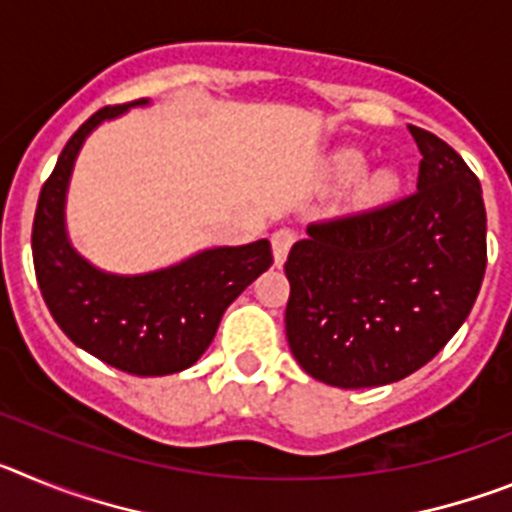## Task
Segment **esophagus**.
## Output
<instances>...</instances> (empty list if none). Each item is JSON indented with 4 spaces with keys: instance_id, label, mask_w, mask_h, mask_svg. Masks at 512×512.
I'll use <instances>...</instances> for the list:
<instances>
[{
    "instance_id": "34e87169",
    "label": "esophagus",
    "mask_w": 512,
    "mask_h": 512,
    "mask_svg": "<svg viewBox=\"0 0 512 512\" xmlns=\"http://www.w3.org/2000/svg\"><path fill=\"white\" fill-rule=\"evenodd\" d=\"M292 243H295V233L287 228L277 230V233L271 235V253H274V264L282 266L284 261H287V253H289V248H292Z\"/></svg>"
}]
</instances>
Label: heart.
Instances as JSON below:
<instances>
[{"label":"heart","instance_id":"heart-1","mask_svg":"<svg viewBox=\"0 0 512 512\" xmlns=\"http://www.w3.org/2000/svg\"><path fill=\"white\" fill-rule=\"evenodd\" d=\"M366 169H369V158L364 153L356 151V148H343L328 158L323 179L330 189L341 192V189H348L351 184L359 182ZM397 189H400V174L387 166V169H379L372 176H366L359 197L364 205H379V202L390 200Z\"/></svg>","mask_w":512,"mask_h":512}]
</instances>
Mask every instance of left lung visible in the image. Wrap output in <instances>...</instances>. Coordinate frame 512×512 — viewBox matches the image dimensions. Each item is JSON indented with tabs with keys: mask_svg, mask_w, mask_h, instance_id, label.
Wrapping results in <instances>:
<instances>
[{
	"mask_svg": "<svg viewBox=\"0 0 512 512\" xmlns=\"http://www.w3.org/2000/svg\"><path fill=\"white\" fill-rule=\"evenodd\" d=\"M418 192L310 225L284 264L297 364L341 390L382 387L428 364L472 312L487 266L482 187L464 158L410 125Z\"/></svg>",
	"mask_w": 512,
	"mask_h": 512,
	"instance_id": "left-lung-1",
	"label": "left lung"
}]
</instances>
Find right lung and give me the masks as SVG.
I'll list each match as a JSON object with an SVG mask.
<instances>
[{"mask_svg":"<svg viewBox=\"0 0 512 512\" xmlns=\"http://www.w3.org/2000/svg\"><path fill=\"white\" fill-rule=\"evenodd\" d=\"M133 107H148V99L104 107L71 135L40 189L33 261L45 305L76 346L120 372L166 377L197 364L230 302L271 266V246L266 238L246 246H210L138 274L99 269L76 251L66 225L76 158L99 125Z\"/></svg>","mask_w":512,"mask_h":512,"instance_id":"right-lung-1","label":"right lung"}]
</instances>
